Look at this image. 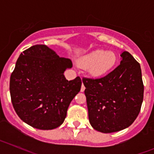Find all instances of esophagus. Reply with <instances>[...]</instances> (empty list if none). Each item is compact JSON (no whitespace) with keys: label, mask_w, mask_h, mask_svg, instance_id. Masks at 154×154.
Masks as SVG:
<instances>
[{"label":"esophagus","mask_w":154,"mask_h":154,"mask_svg":"<svg viewBox=\"0 0 154 154\" xmlns=\"http://www.w3.org/2000/svg\"><path fill=\"white\" fill-rule=\"evenodd\" d=\"M85 86H84V85H82V87H81V92H84V90H85Z\"/></svg>","instance_id":"1"}]
</instances>
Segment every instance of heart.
I'll return each instance as SVG.
<instances>
[{
  "instance_id": "heart-1",
  "label": "heart",
  "mask_w": 154,
  "mask_h": 154,
  "mask_svg": "<svg viewBox=\"0 0 154 154\" xmlns=\"http://www.w3.org/2000/svg\"><path fill=\"white\" fill-rule=\"evenodd\" d=\"M117 57L112 51L95 50L83 55L78 63L83 68H88L90 75L95 77L103 76L109 73L115 66Z\"/></svg>"
}]
</instances>
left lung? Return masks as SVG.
<instances>
[{
	"mask_svg": "<svg viewBox=\"0 0 154 154\" xmlns=\"http://www.w3.org/2000/svg\"><path fill=\"white\" fill-rule=\"evenodd\" d=\"M120 56V64L104 77L82 79L89 123L101 133L129 127L142 106L144 86L140 65L128 51Z\"/></svg>",
	"mask_w": 154,
	"mask_h": 154,
	"instance_id": "left-lung-1",
	"label": "left lung"
}]
</instances>
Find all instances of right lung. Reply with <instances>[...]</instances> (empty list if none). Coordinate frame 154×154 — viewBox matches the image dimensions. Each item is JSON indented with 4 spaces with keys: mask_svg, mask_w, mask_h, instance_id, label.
I'll list each match as a JSON object with an SVG mask.
<instances>
[{
    "mask_svg": "<svg viewBox=\"0 0 154 154\" xmlns=\"http://www.w3.org/2000/svg\"><path fill=\"white\" fill-rule=\"evenodd\" d=\"M69 58H60L45 45L21 53L10 79V93L16 113L39 130H53L63 123L69 104L81 89L80 77L68 81Z\"/></svg>",
    "mask_w": 154,
    "mask_h": 154,
    "instance_id": "add662e5",
    "label": "right lung"
}]
</instances>
